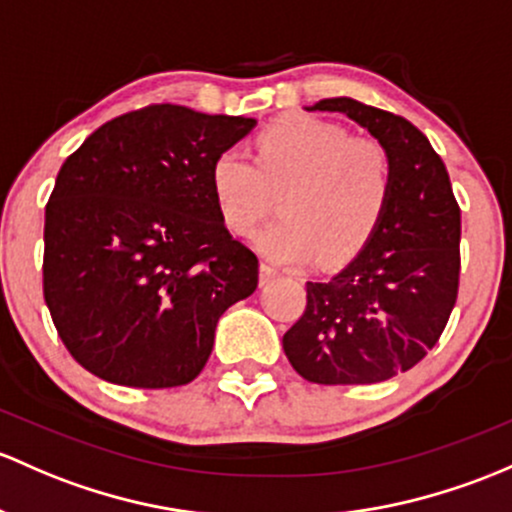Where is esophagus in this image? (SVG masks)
<instances>
[{"label":"esophagus","instance_id":"34e87169","mask_svg":"<svg viewBox=\"0 0 512 512\" xmlns=\"http://www.w3.org/2000/svg\"><path fill=\"white\" fill-rule=\"evenodd\" d=\"M274 274H277V270H274L270 262H262V265H260V284L270 282V279H274Z\"/></svg>","mask_w":512,"mask_h":512}]
</instances>
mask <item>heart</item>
<instances>
[{
  "mask_svg": "<svg viewBox=\"0 0 512 512\" xmlns=\"http://www.w3.org/2000/svg\"><path fill=\"white\" fill-rule=\"evenodd\" d=\"M279 215L257 235L277 262L319 255L341 265L378 230L392 193V161L375 139L314 115H287L257 137V161L238 147L211 164V193L233 233L250 235L270 211V186H284Z\"/></svg>",
  "mask_w": 512,
  "mask_h": 512,
  "instance_id": "obj_1",
  "label": "heart"
}]
</instances>
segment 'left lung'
I'll return each mask as SVG.
<instances>
[{"label":"left lung","instance_id":"8db88e82","mask_svg":"<svg viewBox=\"0 0 512 512\" xmlns=\"http://www.w3.org/2000/svg\"><path fill=\"white\" fill-rule=\"evenodd\" d=\"M341 112L392 161L387 211L368 245L333 277L306 282V309L284 333L289 363L319 385H370L405 373L437 346L459 292L461 211L444 161L405 117L353 98Z\"/></svg>","mask_w":512,"mask_h":512}]
</instances>
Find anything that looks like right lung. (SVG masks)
I'll list each match as a JSON object with an SVG mask.
<instances>
[{
	"mask_svg": "<svg viewBox=\"0 0 512 512\" xmlns=\"http://www.w3.org/2000/svg\"><path fill=\"white\" fill-rule=\"evenodd\" d=\"M252 117L152 105L95 129L63 161L46 206L43 299L71 355L127 387L191 383L218 319L257 289V257L233 240L211 164Z\"/></svg>",
	"mask_w": 512,
	"mask_h": 512,
	"instance_id": "obj_1",
	"label": "right lung"
}]
</instances>
